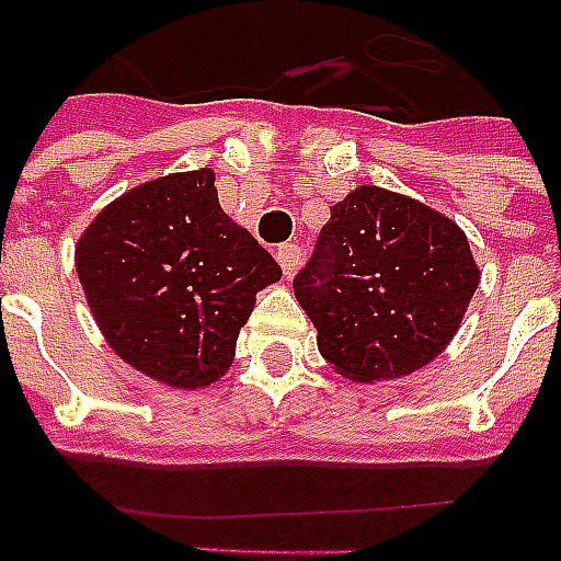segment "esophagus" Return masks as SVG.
<instances>
[{
	"label": "esophagus",
	"mask_w": 561,
	"mask_h": 561,
	"mask_svg": "<svg viewBox=\"0 0 561 561\" xmlns=\"http://www.w3.org/2000/svg\"><path fill=\"white\" fill-rule=\"evenodd\" d=\"M277 263H280V268H284V275H296L298 263H301V248L293 245V242H286V245H277L275 251Z\"/></svg>",
	"instance_id": "1"
}]
</instances>
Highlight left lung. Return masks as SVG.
I'll use <instances>...</instances> for the list:
<instances>
[{"label":"left lung","mask_w":561,"mask_h":561,"mask_svg":"<svg viewBox=\"0 0 561 561\" xmlns=\"http://www.w3.org/2000/svg\"><path fill=\"white\" fill-rule=\"evenodd\" d=\"M479 286L465 230L378 185L331 206L310 263L293 280L316 343L360 385L423 369L456 336Z\"/></svg>","instance_id":"1"}]
</instances>
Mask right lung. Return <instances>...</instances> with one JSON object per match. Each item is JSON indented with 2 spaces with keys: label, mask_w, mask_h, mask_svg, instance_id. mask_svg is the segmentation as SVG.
Masks as SVG:
<instances>
[{
  "label": "right lung",
  "mask_w": 561,
  "mask_h": 561,
  "mask_svg": "<svg viewBox=\"0 0 561 561\" xmlns=\"http://www.w3.org/2000/svg\"><path fill=\"white\" fill-rule=\"evenodd\" d=\"M76 275L121 360L197 390L230 369L256 293L280 280V265L221 209L216 174L201 168L105 206L76 242Z\"/></svg>",
  "instance_id": "1"
}]
</instances>
